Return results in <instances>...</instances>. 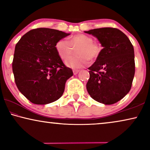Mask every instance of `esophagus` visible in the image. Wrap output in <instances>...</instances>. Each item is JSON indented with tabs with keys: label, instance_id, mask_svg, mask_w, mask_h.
Wrapping results in <instances>:
<instances>
[{
	"label": "esophagus",
	"instance_id": "34e87169",
	"mask_svg": "<svg viewBox=\"0 0 150 150\" xmlns=\"http://www.w3.org/2000/svg\"><path fill=\"white\" fill-rule=\"evenodd\" d=\"M79 69H74V70H73V73H74V75L77 74L79 73Z\"/></svg>",
	"mask_w": 150,
	"mask_h": 150
}]
</instances>
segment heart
<instances>
[{
    "mask_svg": "<svg viewBox=\"0 0 150 150\" xmlns=\"http://www.w3.org/2000/svg\"><path fill=\"white\" fill-rule=\"evenodd\" d=\"M56 50L61 59H66L72 53V48L76 50L78 56L72 57L65 61L66 66L73 69L81 68L89 64V59L93 61L99 57L102 52V46L93 42L90 36L85 34L75 35L68 40H59L56 44Z\"/></svg>",
    "mask_w": 150,
    "mask_h": 150,
    "instance_id": "obj_1",
    "label": "heart"
}]
</instances>
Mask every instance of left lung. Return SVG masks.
<instances>
[{"instance_id":"1","label":"left lung","mask_w":150,"mask_h":150,"mask_svg":"<svg viewBox=\"0 0 150 150\" xmlns=\"http://www.w3.org/2000/svg\"><path fill=\"white\" fill-rule=\"evenodd\" d=\"M96 37L103 49L89 67L87 89L96 101L112 104L130 91L135 72L134 48L128 37L116 28L85 31Z\"/></svg>"}]
</instances>
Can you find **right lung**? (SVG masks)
<instances>
[{
	"instance_id": "add662e5",
	"label": "right lung",
	"mask_w": 150,
	"mask_h": 150,
	"mask_svg": "<svg viewBox=\"0 0 150 150\" xmlns=\"http://www.w3.org/2000/svg\"><path fill=\"white\" fill-rule=\"evenodd\" d=\"M69 35L52 28H35L16 44L12 62L15 83L32 103L49 104L63 95L73 71L65 66L55 46Z\"/></svg>"
}]
</instances>
